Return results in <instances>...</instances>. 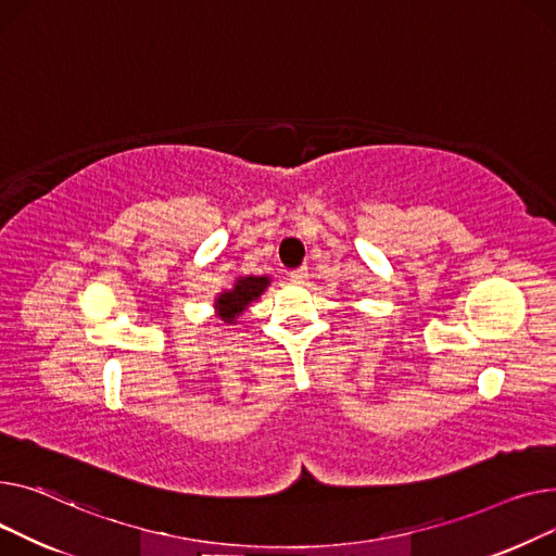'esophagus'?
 Returning a JSON list of instances; mask_svg holds the SVG:
<instances>
[{
	"instance_id": "34e87169",
	"label": "esophagus",
	"mask_w": 556,
	"mask_h": 556,
	"mask_svg": "<svg viewBox=\"0 0 556 556\" xmlns=\"http://www.w3.org/2000/svg\"><path fill=\"white\" fill-rule=\"evenodd\" d=\"M289 278H291L293 282H303V280L307 278V267H299V269L289 271Z\"/></svg>"
}]
</instances>
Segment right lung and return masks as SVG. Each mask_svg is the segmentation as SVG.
Returning a JSON list of instances; mask_svg holds the SVG:
<instances>
[{"label": "right lung", "mask_w": 556, "mask_h": 556, "mask_svg": "<svg viewBox=\"0 0 556 556\" xmlns=\"http://www.w3.org/2000/svg\"><path fill=\"white\" fill-rule=\"evenodd\" d=\"M269 276H242L236 280L233 289L222 291L215 299V312L217 316L231 325L236 318L255 301L263 296V291L269 287Z\"/></svg>", "instance_id": "right-lung-1"}]
</instances>
